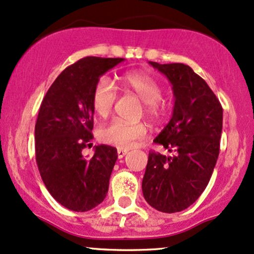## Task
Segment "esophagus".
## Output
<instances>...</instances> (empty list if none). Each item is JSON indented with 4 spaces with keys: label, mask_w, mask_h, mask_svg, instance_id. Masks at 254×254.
<instances>
[{
    "label": "esophagus",
    "mask_w": 254,
    "mask_h": 254,
    "mask_svg": "<svg viewBox=\"0 0 254 254\" xmlns=\"http://www.w3.org/2000/svg\"><path fill=\"white\" fill-rule=\"evenodd\" d=\"M127 152V150L125 149H117V156H119V159H122V157L126 156Z\"/></svg>",
    "instance_id": "34e87169"
}]
</instances>
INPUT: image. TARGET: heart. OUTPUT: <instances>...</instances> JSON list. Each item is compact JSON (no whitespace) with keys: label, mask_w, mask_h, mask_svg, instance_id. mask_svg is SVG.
I'll return each mask as SVG.
<instances>
[{"label":"heart","mask_w":254,"mask_h":254,"mask_svg":"<svg viewBox=\"0 0 254 254\" xmlns=\"http://www.w3.org/2000/svg\"><path fill=\"white\" fill-rule=\"evenodd\" d=\"M125 88L129 89L143 103H145V114L151 120H159L163 114L162 87L159 81L145 72H127L120 77ZM116 100V92L108 77H100L95 83L92 93V106L95 114L106 117L113 110ZM148 128L144 124H129L122 120H114L100 129V139L110 145L122 149L132 148L138 140L145 138Z\"/></svg>","instance_id":"1"}]
</instances>
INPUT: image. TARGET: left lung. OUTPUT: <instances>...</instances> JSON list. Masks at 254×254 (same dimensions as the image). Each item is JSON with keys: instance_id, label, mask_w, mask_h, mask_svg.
<instances>
[{"instance_id": "left-lung-1", "label": "left lung", "mask_w": 254, "mask_h": 254, "mask_svg": "<svg viewBox=\"0 0 254 254\" xmlns=\"http://www.w3.org/2000/svg\"><path fill=\"white\" fill-rule=\"evenodd\" d=\"M149 64L173 89V114L154 141L174 155L149 152L141 189L150 206L174 213L195 202L211 179L219 155L223 108L206 81L188 65Z\"/></svg>"}]
</instances>
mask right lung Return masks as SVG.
Returning <instances> with one entry per match:
<instances>
[{"label": "right lung", "mask_w": 254, "mask_h": 254, "mask_svg": "<svg viewBox=\"0 0 254 254\" xmlns=\"http://www.w3.org/2000/svg\"><path fill=\"white\" fill-rule=\"evenodd\" d=\"M124 58L86 57L56 78L41 103L35 126V150L41 178L50 193L66 208L87 212L104 201L117 150L97 145L87 159L93 129L92 93L106 71Z\"/></svg>", "instance_id": "right-lung-1"}]
</instances>
